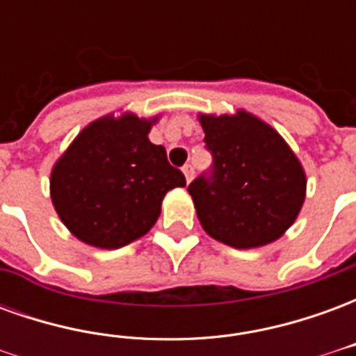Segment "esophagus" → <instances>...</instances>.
<instances>
[{"label": "esophagus", "instance_id": "obj_1", "mask_svg": "<svg viewBox=\"0 0 356 356\" xmlns=\"http://www.w3.org/2000/svg\"><path fill=\"white\" fill-rule=\"evenodd\" d=\"M183 173H185L186 181H191V179L194 177V168L191 163H185V165H183Z\"/></svg>", "mask_w": 356, "mask_h": 356}]
</instances>
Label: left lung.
<instances>
[{"label":"left lung","instance_id":"obj_1","mask_svg":"<svg viewBox=\"0 0 356 356\" xmlns=\"http://www.w3.org/2000/svg\"><path fill=\"white\" fill-rule=\"evenodd\" d=\"M211 168L188 185L204 231L250 250L280 238L305 200V173L278 133L240 110L200 116Z\"/></svg>","mask_w":356,"mask_h":356}]
</instances>
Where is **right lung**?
<instances>
[{
	"label": "right lung",
	"mask_w": 356,
	"mask_h": 356,
	"mask_svg": "<svg viewBox=\"0 0 356 356\" xmlns=\"http://www.w3.org/2000/svg\"><path fill=\"white\" fill-rule=\"evenodd\" d=\"M152 122L135 114L101 118L55 163L51 200L81 242L116 250L140 238L160 217L165 193L186 185L165 148L148 140Z\"/></svg>",
	"instance_id": "right-lung-1"
}]
</instances>
